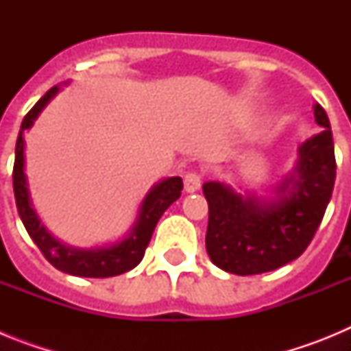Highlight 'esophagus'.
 I'll list each match as a JSON object with an SVG mask.
<instances>
[{"instance_id": "1", "label": "esophagus", "mask_w": 351, "mask_h": 351, "mask_svg": "<svg viewBox=\"0 0 351 351\" xmlns=\"http://www.w3.org/2000/svg\"><path fill=\"white\" fill-rule=\"evenodd\" d=\"M200 184H202V176L198 172H188L184 176V190L188 191V193L197 191L198 188H200Z\"/></svg>"}]
</instances>
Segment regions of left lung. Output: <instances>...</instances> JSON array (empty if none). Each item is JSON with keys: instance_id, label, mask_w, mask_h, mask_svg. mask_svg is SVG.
Masks as SVG:
<instances>
[{"instance_id": "8db88e82", "label": "left lung", "mask_w": 351, "mask_h": 351, "mask_svg": "<svg viewBox=\"0 0 351 351\" xmlns=\"http://www.w3.org/2000/svg\"><path fill=\"white\" fill-rule=\"evenodd\" d=\"M315 119L324 126L299 149L295 173L276 202L244 200L219 182H206L209 204L206 250L214 265L237 276L262 274L299 258L315 237L336 181L330 123L322 105Z\"/></svg>"}]
</instances>
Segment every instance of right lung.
<instances>
[{"instance_id": "add662e5", "label": "right lung", "mask_w": 351, "mask_h": 351, "mask_svg": "<svg viewBox=\"0 0 351 351\" xmlns=\"http://www.w3.org/2000/svg\"><path fill=\"white\" fill-rule=\"evenodd\" d=\"M58 93V86L49 89L45 95L33 105L29 112L24 116L21 132H19L17 144H15V161H14V195L15 204H17L19 216L23 219L29 237L35 241L42 255L51 262L56 269L66 272L71 276H82V278H110V276H119L123 272L132 271L135 265H138L145 253L151 235L154 232L158 219L161 214L170 207V204L176 202L181 197L182 179L170 178L156 184L149 191L144 204L141 207L138 221L125 241L114 244L110 247H100V250H73L66 247L56 241L49 232L40 225L35 210L29 204V195L26 188V178H24V141L23 132L33 125V121L40 114L47 101Z\"/></svg>"}]
</instances>
